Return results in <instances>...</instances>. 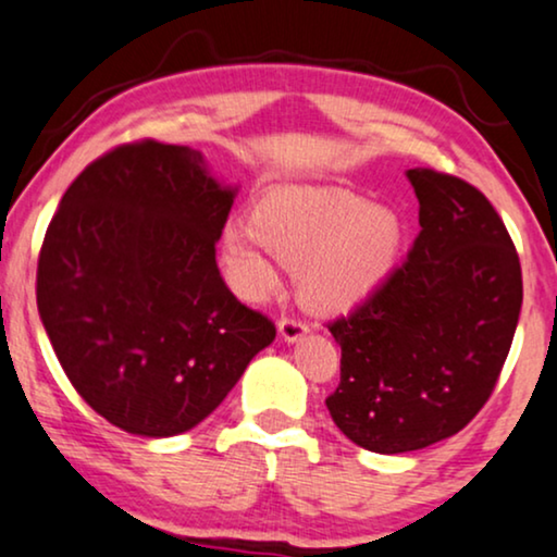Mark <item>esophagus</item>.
I'll list each match as a JSON object with an SVG mask.
<instances>
[{
    "instance_id": "obj_1",
    "label": "esophagus",
    "mask_w": 557,
    "mask_h": 557,
    "mask_svg": "<svg viewBox=\"0 0 557 557\" xmlns=\"http://www.w3.org/2000/svg\"><path fill=\"white\" fill-rule=\"evenodd\" d=\"M277 331H280V336H283L287 344H293V342H298V339H302V336L308 334V326L302 321H298V319H290V315H285V319H280Z\"/></svg>"
}]
</instances>
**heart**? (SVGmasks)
<instances>
[{"label": "heart", "mask_w": 557, "mask_h": 557, "mask_svg": "<svg viewBox=\"0 0 557 557\" xmlns=\"http://www.w3.org/2000/svg\"><path fill=\"white\" fill-rule=\"evenodd\" d=\"M404 221L342 187H274L257 200L251 223L221 231V262L244 298L277 290V259L300 267V295L313 311L339 315L360 308L396 272Z\"/></svg>", "instance_id": "1"}]
</instances>
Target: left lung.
<instances>
[{
	"label": "left lung",
	"mask_w": 557,
	"mask_h": 557,
	"mask_svg": "<svg viewBox=\"0 0 557 557\" xmlns=\"http://www.w3.org/2000/svg\"><path fill=\"white\" fill-rule=\"evenodd\" d=\"M419 236L368 302L329 331L342 380L334 424L370 453L424 449L481 411L522 311V267L504 221L468 182L408 169Z\"/></svg>",
	"instance_id": "8db88e82"
}]
</instances>
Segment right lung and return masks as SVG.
<instances>
[{"label": "right lung", "mask_w": 557, "mask_h": 557, "mask_svg": "<svg viewBox=\"0 0 557 557\" xmlns=\"http://www.w3.org/2000/svg\"><path fill=\"white\" fill-rule=\"evenodd\" d=\"M238 189L189 146L140 140L91 161L38 259V313L76 393L110 424L174 436L210 417L270 347L234 298L215 242Z\"/></svg>", "instance_id": "1"}]
</instances>
